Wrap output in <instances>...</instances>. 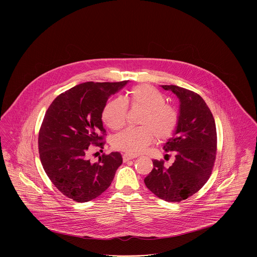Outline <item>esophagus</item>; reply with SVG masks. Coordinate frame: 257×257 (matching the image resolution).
Listing matches in <instances>:
<instances>
[{"label": "esophagus", "mask_w": 257, "mask_h": 257, "mask_svg": "<svg viewBox=\"0 0 257 257\" xmlns=\"http://www.w3.org/2000/svg\"><path fill=\"white\" fill-rule=\"evenodd\" d=\"M122 158L124 162H127V161H129V160H132L134 159V158H137V156H134V155H130V154H123Z\"/></svg>", "instance_id": "esophagus-1"}]
</instances>
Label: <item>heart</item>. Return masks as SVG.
<instances>
[{
    "mask_svg": "<svg viewBox=\"0 0 257 257\" xmlns=\"http://www.w3.org/2000/svg\"><path fill=\"white\" fill-rule=\"evenodd\" d=\"M144 110L139 128H127L112 138L111 145L115 149L131 155H137L147 148L154 140L163 141L173 134L178 114L166 97L156 87L139 85L133 87L126 100L116 97L109 101L103 110V120L112 130L122 128L126 121L127 104Z\"/></svg>",
    "mask_w": 257,
    "mask_h": 257,
    "instance_id": "1",
    "label": "heart"
}]
</instances>
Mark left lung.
I'll use <instances>...</instances> for the list:
<instances>
[{
    "label": "left lung",
    "mask_w": 257,
    "mask_h": 257,
    "mask_svg": "<svg viewBox=\"0 0 257 257\" xmlns=\"http://www.w3.org/2000/svg\"><path fill=\"white\" fill-rule=\"evenodd\" d=\"M179 99L178 123L164 146L173 151L170 168L153 160V170L145 178L155 196L169 202H180L198 192L207 182L217 151V131L213 114L197 93L177 86H161Z\"/></svg>",
    "instance_id": "left-lung-1"
}]
</instances>
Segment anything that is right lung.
<instances>
[{
	"label": "right lung",
	"instance_id": "obj_1",
	"mask_svg": "<svg viewBox=\"0 0 257 257\" xmlns=\"http://www.w3.org/2000/svg\"><path fill=\"white\" fill-rule=\"evenodd\" d=\"M129 81L86 82L60 94L50 105L38 135V151L50 180L64 196L86 202L104 193L122 164L119 152L87 158L91 145L103 148L102 112L108 99Z\"/></svg>",
	"mask_w": 257,
	"mask_h": 257
}]
</instances>
